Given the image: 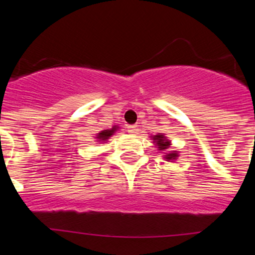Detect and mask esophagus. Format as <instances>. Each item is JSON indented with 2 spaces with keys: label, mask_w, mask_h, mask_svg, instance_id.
Returning <instances> with one entry per match:
<instances>
[{
  "label": "esophagus",
  "mask_w": 255,
  "mask_h": 255,
  "mask_svg": "<svg viewBox=\"0 0 255 255\" xmlns=\"http://www.w3.org/2000/svg\"><path fill=\"white\" fill-rule=\"evenodd\" d=\"M136 130H137V126L135 125L128 126V131H129V133H135Z\"/></svg>",
  "instance_id": "34e87169"
}]
</instances>
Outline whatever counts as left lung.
Returning <instances> with one entry per match:
<instances>
[{
	"label": "left lung",
	"instance_id": "left-lung-1",
	"mask_svg": "<svg viewBox=\"0 0 255 255\" xmlns=\"http://www.w3.org/2000/svg\"><path fill=\"white\" fill-rule=\"evenodd\" d=\"M152 139L154 140L153 142H156V145L158 146V150L159 151H165L168 150L169 146H170V141H169L166 137L163 135V134H157V135H153L152 136ZM178 157V153L176 151H172V152H168V153H165L164 158L168 162H170V160H175L177 159Z\"/></svg>",
	"mask_w": 255,
	"mask_h": 255
}]
</instances>
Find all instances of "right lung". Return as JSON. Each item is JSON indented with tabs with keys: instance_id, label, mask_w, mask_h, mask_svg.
<instances>
[{
	"instance_id": "obj_1",
	"label": "right lung",
	"mask_w": 255,
	"mask_h": 255,
	"mask_svg": "<svg viewBox=\"0 0 255 255\" xmlns=\"http://www.w3.org/2000/svg\"><path fill=\"white\" fill-rule=\"evenodd\" d=\"M118 129H119L118 126H114V127L110 128V129L102 130L101 133L97 134V136H96V137H97V139H98V141L104 142V141H107V140L109 139L111 135H114V133H115V131L118 130Z\"/></svg>"
}]
</instances>
